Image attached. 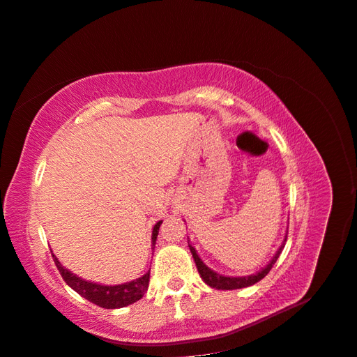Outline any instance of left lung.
Here are the masks:
<instances>
[{"instance_id": "obj_1", "label": "left lung", "mask_w": 357, "mask_h": 357, "mask_svg": "<svg viewBox=\"0 0 357 357\" xmlns=\"http://www.w3.org/2000/svg\"><path fill=\"white\" fill-rule=\"evenodd\" d=\"M286 242H287V233H286V236H284V241H282V243L280 245V248L277 250V252L273 254V257L269 260V263L266 264V266L261 268L256 273L245 275V277H229V275H221V273H218L215 271H212L199 257L196 248L190 243V239H188V247H190V251L192 254V259H195V263H196V266H197V271L200 273L202 280L205 281L209 287L217 289V290H236V289H243V287L254 286V284L259 282L260 280H263L264 277H266V275L269 273V271L272 269V266L275 264V261L278 260L280 254L282 252L284 245H286Z\"/></svg>"}]
</instances>
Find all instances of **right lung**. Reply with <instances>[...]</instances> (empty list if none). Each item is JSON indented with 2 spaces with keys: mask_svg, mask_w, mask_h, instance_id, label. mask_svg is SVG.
Instances as JSON below:
<instances>
[{
  "mask_svg": "<svg viewBox=\"0 0 357 357\" xmlns=\"http://www.w3.org/2000/svg\"><path fill=\"white\" fill-rule=\"evenodd\" d=\"M162 221H158L154 229H152V250L155 248V242L158 236V230ZM52 252V251H50ZM54 261L56 268L61 273V277L68 284V287L73 289L80 296L85 298L86 301L93 302L101 308L106 310H116V308H124L127 305H131L137 302L139 299L144 298L145 291L149 286V271L142 275L140 278H136L133 281H128L124 284H116V286H106V284H98L94 281H86L84 278L77 277L76 273L64 268L61 261L56 259L55 254L52 252Z\"/></svg>",
  "mask_w": 357,
  "mask_h": 357,
  "instance_id": "add662e5",
  "label": "right lung"
}]
</instances>
